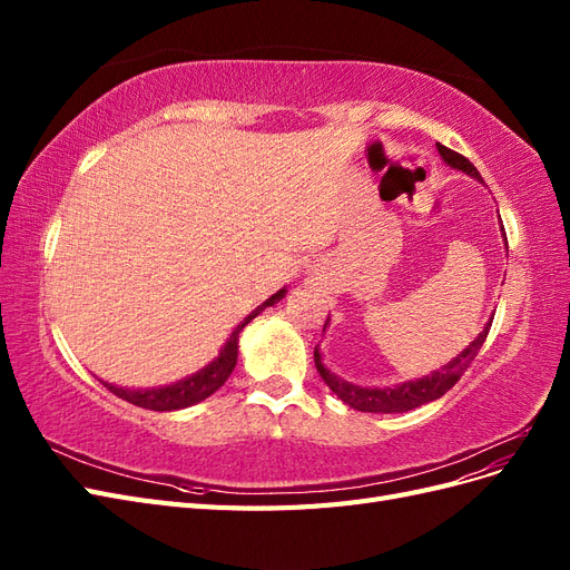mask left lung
<instances>
[{"label": "left lung", "instance_id": "1", "mask_svg": "<svg viewBox=\"0 0 570 570\" xmlns=\"http://www.w3.org/2000/svg\"><path fill=\"white\" fill-rule=\"evenodd\" d=\"M438 151H440V157L452 168H459V170H463V174H469L482 183L478 168L469 159L461 157L459 151L444 147L440 142H438ZM504 239H507V233H504ZM327 321H331V316H327ZM327 321H325V325H327ZM325 325H323V331H325ZM490 325H492V321L482 327V333L469 344V347H465L461 354H456L450 364L442 366L440 371H433L425 377H419V381H409V383L392 385V387H361V385H352L347 381H342V377H337L335 373L325 368L318 347L314 350V361H316V368L325 381V385L331 387L337 394V400H342L344 404H350L352 409L366 411V413H404V411H411L416 406H423L428 402L440 400L444 392H450L459 383V377L465 373V368L471 366V361L478 356L482 342H485V337L490 333Z\"/></svg>", "mask_w": 570, "mask_h": 570}]
</instances>
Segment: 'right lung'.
Segmentation results:
<instances>
[{
    "instance_id": "1",
    "label": "right lung",
    "mask_w": 570,
    "mask_h": 570,
    "mask_svg": "<svg viewBox=\"0 0 570 570\" xmlns=\"http://www.w3.org/2000/svg\"><path fill=\"white\" fill-rule=\"evenodd\" d=\"M285 292H287L285 287L278 289L262 306H256L249 316H245V321H239V325L230 333L228 342L223 344V350L218 352V356L212 361V364L204 366L202 371L193 373L189 377H185V381H178V383L166 385V387H151V390H128V387H116L109 383H105V387H109L116 396H120V400H126L135 406L149 409V411H178V409H187V406L204 402L206 396H212L233 373V368L237 364L239 333L245 331V325L262 314L266 306L278 304L285 297Z\"/></svg>"
}]
</instances>
